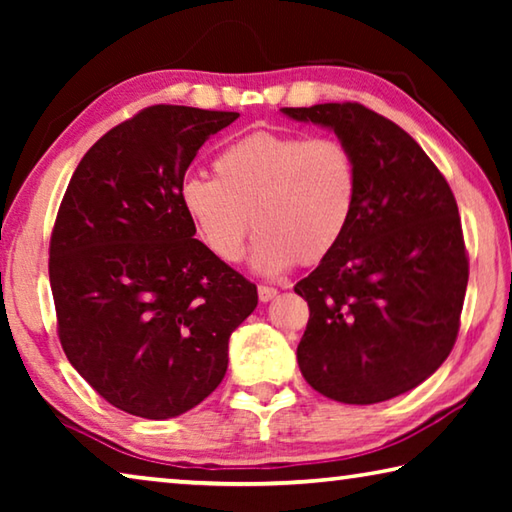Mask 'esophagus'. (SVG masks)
Wrapping results in <instances>:
<instances>
[{"label": "esophagus", "instance_id": "34e87169", "mask_svg": "<svg viewBox=\"0 0 512 512\" xmlns=\"http://www.w3.org/2000/svg\"><path fill=\"white\" fill-rule=\"evenodd\" d=\"M257 296H259V302H271V300L277 296V289L266 287V284H259Z\"/></svg>", "mask_w": 512, "mask_h": 512}]
</instances>
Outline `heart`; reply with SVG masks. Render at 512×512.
Wrapping results in <instances>:
<instances>
[{
    "label": "heart",
    "instance_id": "obj_1",
    "mask_svg": "<svg viewBox=\"0 0 512 512\" xmlns=\"http://www.w3.org/2000/svg\"><path fill=\"white\" fill-rule=\"evenodd\" d=\"M357 196L348 144L273 131L225 146L214 178L192 176L180 185V205L198 239L225 264L244 257L253 216V266L264 275L323 262L348 232Z\"/></svg>",
    "mask_w": 512,
    "mask_h": 512
}]
</instances>
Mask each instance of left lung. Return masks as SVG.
<instances>
[{"instance_id": "left-lung-1", "label": "left lung", "mask_w": 512, "mask_h": 512, "mask_svg": "<svg viewBox=\"0 0 512 512\" xmlns=\"http://www.w3.org/2000/svg\"><path fill=\"white\" fill-rule=\"evenodd\" d=\"M282 112L334 131L359 171L348 232L293 287L309 305L300 372L329 400L386 402L431 377L456 343L470 275L456 198L420 144L361 103Z\"/></svg>"}]
</instances>
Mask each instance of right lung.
<instances>
[{"label": "right lung", "mask_w": 512, "mask_h": 512, "mask_svg": "<svg viewBox=\"0 0 512 512\" xmlns=\"http://www.w3.org/2000/svg\"><path fill=\"white\" fill-rule=\"evenodd\" d=\"M239 112L151 106L83 155L49 244L58 339L103 400L146 420L194 409L228 370L257 287L180 205L185 171Z\"/></svg>", "instance_id": "1"}]
</instances>
